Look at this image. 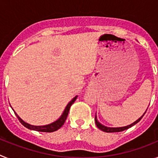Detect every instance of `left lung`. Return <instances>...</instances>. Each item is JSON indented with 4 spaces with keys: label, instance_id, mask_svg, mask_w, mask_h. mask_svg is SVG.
<instances>
[{
    "label": "left lung",
    "instance_id": "obj_1",
    "mask_svg": "<svg viewBox=\"0 0 158 158\" xmlns=\"http://www.w3.org/2000/svg\"><path fill=\"white\" fill-rule=\"evenodd\" d=\"M145 112V113H146ZM145 113H144V115H145ZM143 115H142L141 118H139L138 120L135 121V123H133L132 124H131V125H128V126L127 127H116V128H111V127H104L103 126L102 124H100V123L97 121V119H96V118H95V121H96V127L99 128L100 130H101V131H104V132H107V133H111V132H120V131H125V130L128 129V128L131 127L132 126H134L135 124H136L137 123H139V121L142 119V118L143 117Z\"/></svg>",
    "mask_w": 158,
    "mask_h": 158
}]
</instances>
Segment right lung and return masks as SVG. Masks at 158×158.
I'll return each mask as SVG.
<instances>
[{"label":"right lung","mask_w":158,"mask_h":158,"mask_svg":"<svg viewBox=\"0 0 158 158\" xmlns=\"http://www.w3.org/2000/svg\"><path fill=\"white\" fill-rule=\"evenodd\" d=\"M77 97V96H75L74 98L73 99V100L69 102V104H67V106H66V107H65V111H64L63 114L62 115V116L58 118V120L55 121V122H54V123H52L49 124V125H46V126H33V125H30V124L27 123H25L23 120H22L21 118L18 116L17 114H16V112H15V114H16V115L17 116V118H18V119H19V122L21 123L22 125H23L25 127L28 128V129H30V130H33V131H40V132H54V131H57V130L59 129L60 127H62V125L64 124V123L65 122L67 116H68V114H69V109H70L71 105H72V104L74 103V101L76 100Z\"/></svg>","instance_id":"right-lung-1"}]
</instances>
